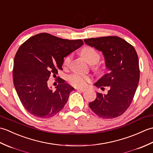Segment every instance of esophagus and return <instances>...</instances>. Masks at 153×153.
Here are the masks:
<instances>
[{
  "label": "esophagus",
  "instance_id": "obj_1",
  "mask_svg": "<svg viewBox=\"0 0 153 153\" xmlns=\"http://www.w3.org/2000/svg\"><path fill=\"white\" fill-rule=\"evenodd\" d=\"M76 90L79 91L83 92V91H85L86 90V89H85V88H78V87H77V88H76Z\"/></svg>",
  "mask_w": 153,
  "mask_h": 153
}]
</instances>
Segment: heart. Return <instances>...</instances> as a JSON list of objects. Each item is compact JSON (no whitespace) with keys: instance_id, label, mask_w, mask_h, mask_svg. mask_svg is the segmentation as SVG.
<instances>
[{"instance_id":"1","label":"heart","mask_w":153,"mask_h":153,"mask_svg":"<svg viewBox=\"0 0 153 153\" xmlns=\"http://www.w3.org/2000/svg\"><path fill=\"white\" fill-rule=\"evenodd\" d=\"M80 54L82 57L85 58V60L90 64H95L100 60V54L95 48L91 47H85L80 51ZM71 61V56H66L64 60V66H68ZM97 70H99L100 68L97 66L95 68ZM68 80L71 84L77 87H83L86 85L87 82L90 81V77L89 76H82V75L74 74L71 75L68 77Z\"/></svg>"}]
</instances>
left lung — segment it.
Returning <instances> with one entry per match:
<instances>
[{
  "instance_id": "1",
  "label": "left lung",
  "mask_w": 153,
  "mask_h": 153,
  "mask_svg": "<svg viewBox=\"0 0 153 153\" xmlns=\"http://www.w3.org/2000/svg\"><path fill=\"white\" fill-rule=\"evenodd\" d=\"M89 46L101 51L108 73L94 84L108 93H97V98L89 103L90 108L102 118L121 116L131 105L139 81L137 54L134 47L117 36L90 38L84 40Z\"/></svg>"
}]
</instances>
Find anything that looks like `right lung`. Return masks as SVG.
Listing matches in <instances>:
<instances>
[{
  "mask_svg": "<svg viewBox=\"0 0 153 153\" xmlns=\"http://www.w3.org/2000/svg\"><path fill=\"white\" fill-rule=\"evenodd\" d=\"M83 45L42 33L30 37L19 48L13 68L14 85L19 99L31 114L41 118L56 115L64 108L73 87L58 78L55 91L48 86L51 75L62 70L64 58Z\"/></svg>",
  "mask_w": 153,
  "mask_h": 153,
  "instance_id": "add662e5",
  "label": "right lung"
}]
</instances>
